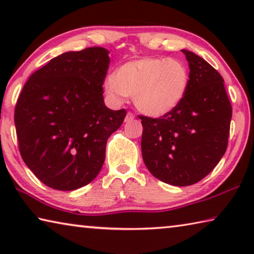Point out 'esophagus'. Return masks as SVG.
<instances>
[{
    "label": "esophagus",
    "mask_w": 254,
    "mask_h": 254,
    "mask_svg": "<svg viewBox=\"0 0 254 254\" xmlns=\"http://www.w3.org/2000/svg\"><path fill=\"white\" fill-rule=\"evenodd\" d=\"M133 119H134V114H133L132 112H127V117H126V120H124V121H126V122H130V121H132Z\"/></svg>",
    "instance_id": "esophagus-1"
}]
</instances>
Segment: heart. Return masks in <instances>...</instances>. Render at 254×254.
Masks as SVG:
<instances>
[{"instance_id": "1", "label": "heart", "mask_w": 254, "mask_h": 254, "mask_svg": "<svg viewBox=\"0 0 254 254\" xmlns=\"http://www.w3.org/2000/svg\"><path fill=\"white\" fill-rule=\"evenodd\" d=\"M189 80V69L182 60L144 57L123 64L115 75L107 76L104 89L112 101L132 96L142 113L162 117L184 101Z\"/></svg>"}]
</instances>
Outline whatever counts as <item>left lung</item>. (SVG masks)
Here are the masks:
<instances>
[{
    "label": "left lung",
    "mask_w": 254,
    "mask_h": 254,
    "mask_svg": "<svg viewBox=\"0 0 254 254\" xmlns=\"http://www.w3.org/2000/svg\"><path fill=\"white\" fill-rule=\"evenodd\" d=\"M182 51L190 70L184 101L158 119L139 117L145 166L174 186L198 183L216 167L226 151L232 118L220 72L191 51Z\"/></svg>",
    "instance_id": "obj_1"
}]
</instances>
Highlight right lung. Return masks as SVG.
Returning <instances> with one entry per match:
<instances>
[{
  "instance_id": "add662e5",
  "label": "right lung",
  "mask_w": 254,
  "mask_h": 254,
  "mask_svg": "<svg viewBox=\"0 0 254 254\" xmlns=\"http://www.w3.org/2000/svg\"><path fill=\"white\" fill-rule=\"evenodd\" d=\"M109 50L91 47L58 56L34 71L14 110L19 150L36 177L57 190L89 184L105 160L109 136L127 111L104 104Z\"/></svg>"
}]
</instances>
